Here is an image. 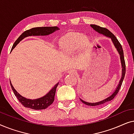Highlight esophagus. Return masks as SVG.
Here are the masks:
<instances>
[{
    "label": "esophagus",
    "instance_id": "obj_1",
    "mask_svg": "<svg viewBox=\"0 0 134 134\" xmlns=\"http://www.w3.org/2000/svg\"><path fill=\"white\" fill-rule=\"evenodd\" d=\"M77 71L75 70V69H70V70L69 71V73H71V74H75V73H76Z\"/></svg>",
    "mask_w": 134,
    "mask_h": 134
}]
</instances>
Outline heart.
Listing matches in <instances>:
<instances>
[{
  "mask_svg": "<svg viewBox=\"0 0 134 134\" xmlns=\"http://www.w3.org/2000/svg\"><path fill=\"white\" fill-rule=\"evenodd\" d=\"M85 40V36L79 33H72L64 36L60 40L61 46L66 52L77 51Z\"/></svg>",
  "mask_w": 134,
  "mask_h": 134,
  "instance_id": "heart-1",
  "label": "heart"
}]
</instances>
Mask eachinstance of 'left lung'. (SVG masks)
Here are the masks:
<instances>
[{
  "label": "left lung",
  "instance_id": "1",
  "mask_svg": "<svg viewBox=\"0 0 134 134\" xmlns=\"http://www.w3.org/2000/svg\"><path fill=\"white\" fill-rule=\"evenodd\" d=\"M91 27L94 29V30H96V32H98V33H99L100 34L104 35L106 36H108V37L110 38L111 39V41H113V44H114L115 47H116L117 51L119 53V54L120 55V58H121V64H122V77L121 79L120 82H119V84L118 85V87L116 88V90L114 91V93H113L110 96H109V98H106L105 99H104L103 100H101V101L98 102H96V103H90V102H87L84 100L80 99V100L83 102V104H86L87 105H90V106H96V105H102V104H104L105 103H107V102L110 101L115 98L116 95L118 94V93L119 92V90H120L121 87L122 81H123V79L124 78V76H125V74H126V63H125V60H124V52H123V50H122V46L121 45V44L118 39L116 38L114 35H113L112 33H111L110 31H109L107 29L105 28V27H101L99 25H94V24H91Z\"/></svg>",
  "mask_w": 134,
  "mask_h": 134
}]
</instances>
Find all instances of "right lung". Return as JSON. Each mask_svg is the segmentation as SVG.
Wrapping results in <instances>:
<instances>
[{
	"instance_id": "obj_1",
	"label": "right lung",
	"mask_w": 134,
	"mask_h": 134,
	"mask_svg": "<svg viewBox=\"0 0 134 134\" xmlns=\"http://www.w3.org/2000/svg\"><path fill=\"white\" fill-rule=\"evenodd\" d=\"M59 30V29L57 27H35L29 30H27L23 32L19 37L16 40V41L14 42V43L13 45L12 48V51L13 49L16 45L21 41L24 38L29 36H44V35H48L52 34L55 30ZM58 83H57L49 93H47L45 96L41 98L36 99H29L24 98L20 95L16 90L13 87L12 83L10 82L11 87L13 91L14 94L15 95L18 100L21 102V104L25 107L30 108V109L34 110H43L46 109L49 106H50L53 103L54 100V97L55 94L56 88L57 87Z\"/></svg>"
}]
</instances>
